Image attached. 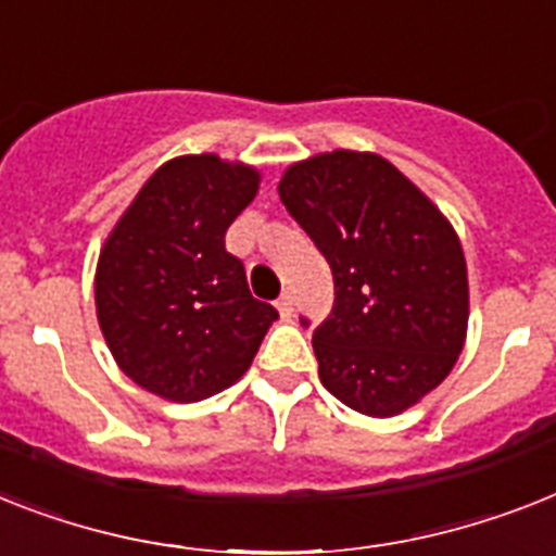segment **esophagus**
I'll return each mask as SVG.
<instances>
[{"label":"esophagus","mask_w":556,"mask_h":556,"mask_svg":"<svg viewBox=\"0 0 556 556\" xmlns=\"http://www.w3.org/2000/svg\"><path fill=\"white\" fill-rule=\"evenodd\" d=\"M277 308H279V314H282V317H291V314H293V296H291V293L286 291L282 296H279Z\"/></svg>","instance_id":"obj_1"}]
</instances>
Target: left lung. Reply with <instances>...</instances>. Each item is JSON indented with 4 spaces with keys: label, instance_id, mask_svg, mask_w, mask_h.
I'll list each match as a JSON object with an SVG mask.
<instances>
[{
    "label": "left lung",
    "instance_id": "left-lung-1",
    "mask_svg": "<svg viewBox=\"0 0 556 556\" xmlns=\"http://www.w3.org/2000/svg\"><path fill=\"white\" fill-rule=\"evenodd\" d=\"M279 200L333 274V308L314 328L323 386L368 417L419 403L466 342L468 270L448 219L391 162L359 151L291 165Z\"/></svg>",
    "mask_w": 556,
    "mask_h": 556
}]
</instances>
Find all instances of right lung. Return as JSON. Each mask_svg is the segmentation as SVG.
Listing matches in <instances>:
<instances>
[{"label": "right lung", "mask_w": 556, "mask_h": 556, "mask_svg": "<svg viewBox=\"0 0 556 556\" xmlns=\"http://www.w3.org/2000/svg\"><path fill=\"white\" fill-rule=\"evenodd\" d=\"M260 174L214 153L176 156L142 185L97 265L99 328L146 391L200 403L248 371L279 317L251 296L225 231L256 197Z\"/></svg>", "instance_id": "1"}]
</instances>
